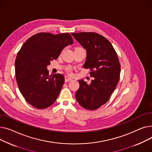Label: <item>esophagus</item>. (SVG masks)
I'll return each instance as SVG.
<instances>
[{"label":"esophagus","instance_id":"34e87169","mask_svg":"<svg viewBox=\"0 0 152 152\" xmlns=\"http://www.w3.org/2000/svg\"><path fill=\"white\" fill-rule=\"evenodd\" d=\"M72 80V78L70 77H68V76H65V82H69V81H71V80Z\"/></svg>","mask_w":152,"mask_h":152}]
</instances>
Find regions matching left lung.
Returning a JSON list of instances; mask_svg holds the SVG:
<instances>
[{
	"mask_svg": "<svg viewBox=\"0 0 152 152\" xmlns=\"http://www.w3.org/2000/svg\"><path fill=\"white\" fill-rule=\"evenodd\" d=\"M86 51L83 67L90 69V83L79 80L75 94L78 104L87 110H96L105 104L117 86L120 74V64L111 43L95 32L72 33Z\"/></svg>",
	"mask_w": 152,
	"mask_h": 152,
	"instance_id": "8db88e82",
	"label": "left lung"
}]
</instances>
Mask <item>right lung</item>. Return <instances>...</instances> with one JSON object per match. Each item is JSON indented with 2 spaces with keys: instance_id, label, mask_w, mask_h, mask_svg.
Listing matches in <instances>:
<instances>
[{
  "instance_id": "right-lung-1",
  "label": "right lung",
  "mask_w": 152,
  "mask_h": 152,
  "mask_svg": "<svg viewBox=\"0 0 152 152\" xmlns=\"http://www.w3.org/2000/svg\"><path fill=\"white\" fill-rule=\"evenodd\" d=\"M74 41L69 33L53 35L41 32L27 40L15 60V74L25 100L34 107L46 109L55 102L64 83V77L49 75L47 66Z\"/></svg>"
}]
</instances>
